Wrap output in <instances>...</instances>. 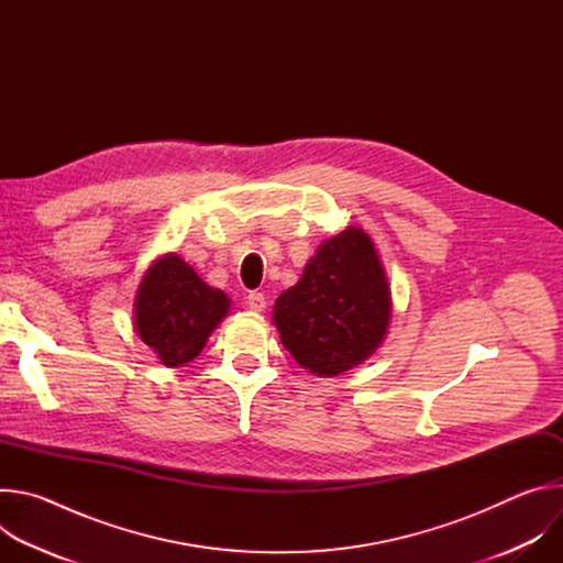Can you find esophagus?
<instances>
[{"label":"esophagus","instance_id":"esophagus-1","mask_svg":"<svg viewBox=\"0 0 563 563\" xmlns=\"http://www.w3.org/2000/svg\"><path fill=\"white\" fill-rule=\"evenodd\" d=\"M247 305H250V309H254V311H263V309L267 307L265 294H263V291H250V294H247Z\"/></svg>","mask_w":563,"mask_h":563}]
</instances>
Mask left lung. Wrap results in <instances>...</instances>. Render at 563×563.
Wrapping results in <instances>:
<instances>
[{"instance_id":"obj_1","label":"left lung","mask_w":563,"mask_h":563,"mask_svg":"<svg viewBox=\"0 0 563 563\" xmlns=\"http://www.w3.org/2000/svg\"><path fill=\"white\" fill-rule=\"evenodd\" d=\"M389 285L363 229L325 240L302 278L274 305L283 345L298 365L336 376L363 363L389 325Z\"/></svg>"}]
</instances>
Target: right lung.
<instances>
[{
	"mask_svg": "<svg viewBox=\"0 0 563 563\" xmlns=\"http://www.w3.org/2000/svg\"><path fill=\"white\" fill-rule=\"evenodd\" d=\"M229 298L209 287L176 254L159 258L142 278L135 298V328L167 367L189 363L227 316Z\"/></svg>",
	"mask_w": 563,
	"mask_h": 563,
	"instance_id": "1",
	"label": "right lung"
}]
</instances>
